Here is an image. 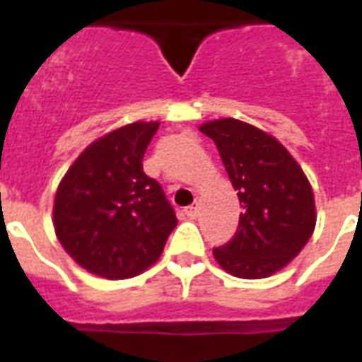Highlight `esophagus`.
<instances>
[{"label": "esophagus", "instance_id": "34e87169", "mask_svg": "<svg viewBox=\"0 0 362 362\" xmlns=\"http://www.w3.org/2000/svg\"><path fill=\"white\" fill-rule=\"evenodd\" d=\"M184 214H186L189 220H195V218H197V214H199V204L195 203V204H192V206H187V209L184 210Z\"/></svg>", "mask_w": 362, "mask_h": 362}]
</instances>
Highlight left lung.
Returning <instances> with one entry per match:
<instances>
[{
  "instance_id": "8db88e82",
  "label": "left lung",
  "mask_w": 362,
  "mask_h": 362,
  "mask_svg": "<svg viewBox=\"0 0 362 362\" xmlns=\"http://www.w3.org/2000/svg\"><path fill=\"white\" fill-rule=\"evenodd\" d=\"M218 146L242 203L237 235L214 247L227 274L261 280L276 274L303 252L315 229L310 180L276 136L237 118L199 125Z\"/></svg>"
}]
</instances>
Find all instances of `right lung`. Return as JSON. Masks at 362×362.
<instances>
[{"label": "right lung", "instance_id": "obj_1", "mask_svg": "<svg viewBox=\"0 0 362 362\" xmlns=\"http://www.w3.org/2000/svg\"><path fill=\"white\" fill-rule=\"evenodd\" d=\"M159 122H133L99 136L73 161L54 197L56 237L76 264L107 280L150 269L175 229V210L142 156Z\"/></svg>", "mask_w": 362, "mask_h": 362}]
</instances>
